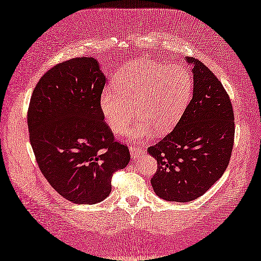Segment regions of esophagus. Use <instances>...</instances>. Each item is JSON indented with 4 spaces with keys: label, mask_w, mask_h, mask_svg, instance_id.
<instances>
[{
    "label": "esophagus",
    "mask_w": 261,
    "mask_h": 261,
    "mask_svg": "<svg viewBox=\"0 0 261 261\" xmlns=\"http://www.w3.org/2000/svg\"><path fill=\"white\" fill-rule=\"evenodd\" d=\"M129 152H130L132 159H134V160H136V159L142 156L143 154H144L145 151H144V148H143V147H137V146L132 145L129 147Z\"/></svg>",
    "instance_id": "obj_1"
}]
</instances>
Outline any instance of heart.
<instances>
[{
  "mask_svg": "<svg viewBox=\"0 0 261 261\" xmlns=\"http://www.w3.org/2000/svg\"><path fill=\"white\" fill-rule=\"evenodd\" d=\"M194 83L187 68L153 60L127 64L101 94L100 108L115 134L128 129L136 114L140 121L130 136L143 140L155 129L164 134L181 119L193 95Z\"/></svg>",
  "mask_w": 261,
  "mask_h": 261,
  "instance_id": "b5f03b06",
  "label": "heart"
}]
</instances>
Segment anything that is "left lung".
Masks as SVG:
<instances>
[{
	"label": "left lung",
	"instance_id": "left-lung-1",
	"mask_svg": "<svg viewBox=\"0 0 261 261\" xmlns=\"http://www.w3.org/2000/svg\"><path fill=\"white\" fill-rule=\"evenodd\" d=\"M193 65L194 95L173 130L147 152L158 161L153 190L168 201L194 200L226 170L234 143V113L225 89L204 63Z\"/></svg>",
	"mask_w": 261,
	"mask_h": 261
}]
</instances>
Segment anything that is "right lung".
Returning a JSON list of instances; mask_svg holds the SVG:
<instances>
[{"instance_id":"add662e5","label":"right lung","mask_w":261,"mask_h":261,"mask_svg":"<svg viewBox=\"0 0 261 261\" xmlns=\"http://www.w3.org/2000/svg\"><path fill=\"white\" fill-rule=\"evenodd\" d=\"M106 76L92 57L72 58L47 71L31 95L30 144L47 181L75 204L108 197L111 178L130 160L100 108Z\"/></svg>"}]
</instances>
